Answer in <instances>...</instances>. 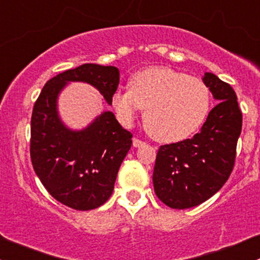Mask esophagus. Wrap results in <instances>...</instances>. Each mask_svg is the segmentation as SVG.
I'll return each instance as SVG.
<instances>
[{"mask_svg": "<svg viewBox=\"0 0 260 260\" xmlns=\"http://www.w3.org/2000/svg\"><path fill=\"white\" fill-rule=\"evenodd\" d=\"M144 145H145V143H144L143 140H140V139L134 138V140H133V146H134V148H140V146H144Z\"/></svg>", "mask_w": 260, "mask_h": 260, "instance_id": "esophagus-1", "label": "esophagus"}]
</instances>
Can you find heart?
<instances>
[{
    "mask_svg": "<svg viewBox=\"0 0 260 260\" xmlns=\"http://www.w3.org/2000/svg\"><path fill=\"white\" fill-rule=\"evenodd\" d=\"M130 89L117 90L111 106L117 120L130 126L144 109L148 133L160 143H179L202 127L211 108L203 80L170 68H149L130 77Z\"/></svg>",
    "mask_w": 260,
    "mask_h": 260,
    "instance_id": "heart-1",
    "label": "heart"
}]
</instances>
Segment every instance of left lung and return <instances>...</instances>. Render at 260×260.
Instances as JSON below:
<instances>
[{
  "mask_svg": "<svg viewBox=\"0 0 260 260\" xmlns=\"http://www.w3.org/2000/svg\"><path fill=\"white\" fill-rule=\"evenodd\" d=\"M203 81L218 105L191 139L160 146L152 183L155 194L173 209H189L213 197L228 180L242 131V111L235 91L216 75Z\"/></svg>",
  "mask_w": 260,
  "mask_h": 260,
  "instance_id": "left-lung-1",
  "label": "left lung"
}]
</instances>
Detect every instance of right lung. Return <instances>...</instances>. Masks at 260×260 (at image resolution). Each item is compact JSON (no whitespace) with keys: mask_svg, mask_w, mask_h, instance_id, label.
Returning a JSON list of instances; mask_svg holds the SVG:
<instances>
[{"mask_svg":"<svg viewBox=\"0 0 260 260\" xmlns=\"http://www.w3.org/2000/svg\"><path fill=\"white\" fill-rule=\"evenodd\" d=\"M119 80L115 66L84 63L49 80L35 103L32 167L47 191L72 209H95L111 197L133 135L122 129L111 111H103L84 129L72 130L58 115V96L70 82H85L111 105Z\"/></svg>","mask_w":260,"mask_h":260,"instance_id":"1","label":"right lung"}]
</instances>
